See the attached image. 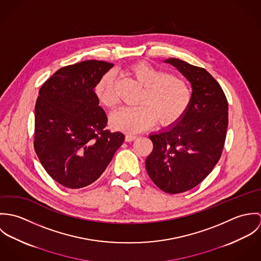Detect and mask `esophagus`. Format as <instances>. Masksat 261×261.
Here are the masks:
<instances>
[{
    "mask_svg": "<svg viewBox=\"0 0 261 261\" xmlns=\"http://www.w3.org/2000/svg\"><path fill=\"white\" fill-rule=\"evenodd\" d=\"M136 139H137V136H133V135H126L124 140H125V142H127V143H130V142H134Z\"/></svg>",
    "mask_w": 261,
    "mask_h": 261,
    "instance_id": "34e87169",
    "label": "esophagus"
}]
</instances>
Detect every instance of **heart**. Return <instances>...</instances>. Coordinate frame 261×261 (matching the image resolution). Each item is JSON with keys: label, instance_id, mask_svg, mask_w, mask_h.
I'll return each instance as SVG.
<instances>
[{"label": "heart", "instance_id": "1", "mask_svg": "<svg viewBox=\"0 0 261 261\" xmlns=\"http://www.w3.org/2000/svg\"><path fill=\"white\" fill-rule=\"evenodd\" d=\"M127 72L144 86L139 99L141 105L115 112L111 118L113 128L126 134H138L148 129L155 119L162 125H172L185 115L191 106L193 92L184 79L146 61L132 64ZM115 84V74L109 71L95 87L97 98L108 109H114L118 102Z\"/></svg>", "mask_w": 261, "mask_h": 261}]
</instances>
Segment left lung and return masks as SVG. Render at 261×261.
I'll return each instance as SVG.
<instances>
[{
    "label": "left lung",
    "instance_id": "1",
    "mask_svg": "<svg viewBox=\"0 0 261 261\" xmlns=\"http://www.w3.org/2000/svg\"><path fill=\"white\" fill-rule=\"evenodd\" d=\"M166 62L191 82L193 98L179 123L149 136L153 148L146 169L162 191L179 194L199 185L218 163L228 126V101L220 84L204 68L176 58Z\"/></svg>",
    "mask_w": 261,
    "mask_h": 261
}]
</instances>
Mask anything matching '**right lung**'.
<instances>
[{
    "label": "right lung",
    "mask_w": 261,
    "mask_h": 261,
    "mask_svg": "<svg viewBox=\"0 0 261 261\" xmlns=\"http://www.w3.org/2000/svg\"><path fill=\"white\" fill-rule=\"evenodd\" d=\"M113 66L86 60L60 68L39 90L35 106L34 149L49 176L79 189L95 182L124 141L108 129L95 86Z\"/></svg>",
    "instance_id": "obj_1"
}]
</instances>
